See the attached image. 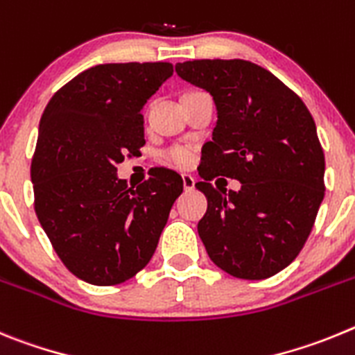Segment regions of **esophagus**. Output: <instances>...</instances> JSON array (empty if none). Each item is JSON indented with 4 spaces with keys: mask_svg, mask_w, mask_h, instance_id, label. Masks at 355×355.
I'll return each mask as SVG.
<instances>
[{
    "mask_svg": "<svg viewBox=\"0 0 355 355\" xmlns=\"http://www.w3.org/2000/svg\"><path fill=\"white\" fill-rule=\"evenodd\" d=\"M182 182H184V189L185 191H193L194 184H196V180H194L193 175H182Z\"/></svg>",
    "mask_w": 355,
    "mask_h": 355,
    "instance_id": "1",
    "label": "esophagus"
}]
</instances>
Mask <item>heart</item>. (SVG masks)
I'll list each match as a JSON object with an SVG mask.
<instances>
[{
    "label": "heart",
    "instance_id": "heart-1",
    "mask_svg": "<svg viewBox=\"0 0 355 355\" xmlns=\"http://www.w3.org/2000/svg\"><path fill=\"white\" fill-rule=\"evenodd\" d=\"M164 157L178 168H189L196 159V150L191 145H173L166 150Z\"/></svg>",
    "mask_w": 355,
    "mask_h": 355
}]
</instances>
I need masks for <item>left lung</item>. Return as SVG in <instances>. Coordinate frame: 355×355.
Here are the masks:
<instances>
[{"mask_svg":"<svg viewBox=\"0 0 355 355\" xmlns=\"http://www.w3.org/2000/svg\"><path fill=\"white\" fill-rule=\"evenodd\" d=\"M212 95L217 123L201 150L196 187L209 207L198 233L210 260L241 279H265L301 253L324 200V150L301 97L245 60H193L175 67ZM217 174L241 191L217 190Z\"/></svg>","mask_w":355,"mask_h":355,"instance_id":"1","label":"left lung"}]
</instances>
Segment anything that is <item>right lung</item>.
<instances>
[{"label":"right lung","mask_w":355,"mask_h":355,"mask_svg":"<svg viewBox=\"0 0 355 355\" xmlns=\"http://www.w3.org/2000/svg\"><path fill=\"white\" fill-rule=\"evenodd\" d=\"M173 74L166 62L95 65L44 110L31 159L35 212L70 272L98 286L139 272L157 248L182 177L152 168L129 187L116 177L145 145L141 107Z\"/></svg>","instance_id":"right-lung-1"}]
</instances>
